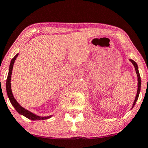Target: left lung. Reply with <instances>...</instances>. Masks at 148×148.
I'll return each instance as SVG.
<instances>
[{
    "instance_id": "1",
    "label": "left lung",
    "mask_w": 148,
    "mask_h": 148,
    "mask_svg": "<svg viewBox=\"0 0 148 148\" xmlns=\"http://www.w3.org/2000/svg\"><path fill=\"white\" fill-rule=\"evenodd\" d=\"M130 61L133 64V65H134V68H135V71H136V73L137 74V78H138V89H137V92H136V97H135V99H134V103H133V105H132V108H134L135 103L138 100V96H139V93H140V85H141V82H140V74H139V72H138V65H137L135 61H134L132 59H129Z\"/></svg>"
}]
</instances>
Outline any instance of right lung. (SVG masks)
<instances>
[{"instance_id":"add662e5","label":"right lung","mask_w":148,"mask_h":148,"mask_svg":"<svg viewBox=\"0 0 148 148\" xmlns=\"http://www.w3.org/2000/svg\"><path fill=\"white\" fill-rule=\"evenodd\" d=\"M18 56V54H16V56L12 58L11 60V63L10 65V68H9V73L8 76V79H7L6 81V90H7V94L10 99V102H11L12 105L14 106V108H15L16 110L20 114L24 116L26 118L31 119L32 121H36V120H45V119H48L51 118L52 116V115L48 116H40L35 114H34L29 110L25 109L24 108H23L22 106L17 102V101L16 100L15 98L14 97L13 94H12V88H11V77H12V69H13L14 63L15 62V60L16 59V57Z\"/></svg>"}]
</instances>
